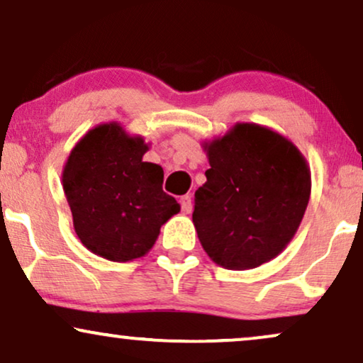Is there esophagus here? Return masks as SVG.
<instances>
[{
    "label": "esophagus",
    "mask_w": 363,
    "mask_h": 363,
    "mask_svg": "<svg viewBox=\"0 0 363 363\" xmlns=\"http://www.w3.org/2000/svg\"><path fill=\"white\" fill-rule=\"evenodd\" d=\"M179 203L182 206V211H184L186 214H189L192 211V201H191V196H182L181 199H179Z\"/></svg>",
    "instance_id": "esophagus-1"
}]
</instances>
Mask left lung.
<instances>
[{
	"label": "left lung",
	"mask_w": 363,
	"mask_h": 363,
	"mask_svg": "<svg viewBox=\"0 0 363 363\" xmlns=\"http://www.w3.org/2000/svg\"><path fill=\"white\" fill-rule=\"evenodd\" d=\"M209 169L194 194L192 223L206 255L226 269L258 268L296 235L311 172L293 142L253 122H236L203 142Z\"/></svg>",
	"instance_id": "obj_1"
}]
</instances>
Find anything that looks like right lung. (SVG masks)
<instances>
[{
    "label": "right lung",
    "instance_id": "right-lung-1",
    "mask_svg": "<svg viewBox=\"0 0 363 363\" xmlns=\"http://www.w3.org/2000/svg\"><path fill=\"white\" fill-rule=\"evenodd\" d=\"M149 145L122 123L105 122L90 128L67 157L62 184L73 228L100 258H142L157 241L160 226L181 211L162 191V167L142 160Z\"/></svg>",
    "mask_w": 363,
    "mask_h": 363
}]
</instances>
